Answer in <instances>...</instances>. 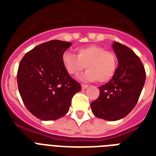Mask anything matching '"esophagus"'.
Listing matches in <instances>:
<instances>
[{"mask_svg":"<svg viewBox=\"0 0 156 156\" xmlns=\"http://www.w3.org/2000/svg\"><path fill=\"white\" fill-rule=\"evenodd\" d=\"M87 88V85H85V84H82V89L83 90H85Z\"/></svg>","mask_w":156,"mask_h":156,"instance_id":"obj_1","label":"esophagus"}]
</instances>
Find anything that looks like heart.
<instances>
[{
    "label": "heart",
    "instance_id": "b5f03b06",
    "mask_svg": "<svg viewBox=\"0 0 156 156\" xmlns=\"http://www.w3.org/2000/svg\"><path fill=\"white\" fill-rule=\"evenodd\" d=\"M76 52L77 56L69 52H65L61 56L69 74L78 75L86 66L87 71L83 76L84 80L105 83L112 78L116 69V57L113 52L95 44L78 48Z\"/></svg>",
    "mask_w": 156,
    "mask_h": 156
}]
</instances>
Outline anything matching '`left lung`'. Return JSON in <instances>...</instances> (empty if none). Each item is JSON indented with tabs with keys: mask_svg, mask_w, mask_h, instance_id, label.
I'll return each instance as SVG.
<instances>
[{
	"mask_svg": "<svg viewBox=\"0 0 156 156\" xmlns=\"http://www.w3.org/2000/svg\"><path fill=\"white\" fill-rule=\"evenodd\" d=\"M118 67L108 83L101 86L100 96L90 104L93 114L107 121H117L127 116L138 103L146 80L140 58L129 48L114 42Z\"/></svg>",
	"mask_w": 156,
	"mask_h": 156,
	"instance_id": "left-lung-1",
	"label": "left lung"
}]
</instances>
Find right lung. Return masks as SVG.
<instances>
[{
    "label": "right lung",
    "mask_w": 156,
    "mask_h": 156,
    "mask_svg": "<svg viewBox=\"0 0 156 156\" xmlns=\"http://www.w3.org/2000/svg\"><path fill=\"white\" fill-rule=\"evenodd\" d=\"M69 42L50 40L38 45L23 56L19 63L17 82L26 108L43 121L65 116L71 100L81 85L64 67L61 56Z\"/></svg>",
    "instance_id": "right-lung-1"
}]
</instances>
